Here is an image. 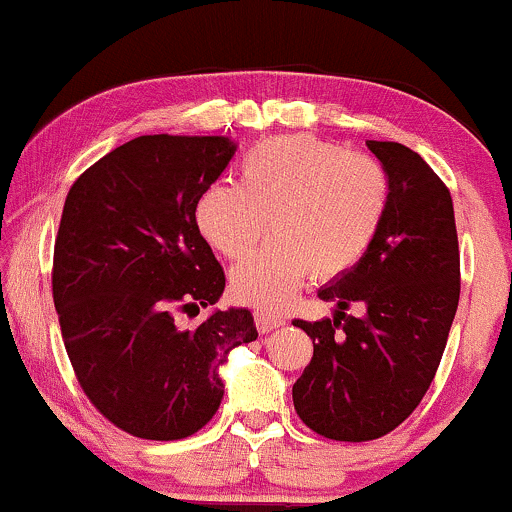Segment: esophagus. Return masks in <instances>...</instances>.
Returning <instances> with one entry per match:
<instances>
[{
    "instance_id": "obj_1",
    "label": "esophagus",
    "mask_w": 512,
    "mask_h": 512,
    "mask_svg": "<svg viewBox=\"0 0 512 512\" xmlns=\"http://www.w3.org/2000/svg\"><path fill=\"white\" fill-rule=\"evenodd\" d=\"M254 321H256L258 333H270V330L285 326V318L275 314V311H268V309H256L254 311Z\"/></svg>"
}]
</instances>
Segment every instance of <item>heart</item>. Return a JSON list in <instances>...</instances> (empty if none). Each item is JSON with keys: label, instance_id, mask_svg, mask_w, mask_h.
I'll return each mask as SVG.
<instances>
[{"label": "heart", "instance_id": "obj_1", "mask_svg": "<svg viewBox=\"0 0 512 512\" xmlns=\"http://www.w3.org/2000/svg\"><path fill=\"white\" fill-rule=\"evenodd\" d=\"M390 201L381 162L309 134L258 143L239 165V184L215 182L196 201V225L227 258L261 251L232 270V294L251 306H278L314 273L333 280L371 249Z\"/></svg>", "mask_w": 512, "mask_h": 512}]
</instances>
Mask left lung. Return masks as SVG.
<instances>
[{
	"label": "left lung",
	"mask_w": 512,
	"mask_h": 512,
	"mask_svg": "<svg viewBox=\"0 0 512 512\" xmlns=\"http://www.w3.org/2000/svg\"><path fill=\"white\" fill-rule=\"evenodd\" d=\"M390 179L378 237L345 275L318 290L333 318L294 321L314 357L292 386L294 410L333 441H374L405 422L434 381L460 299L453 198L402 143L366 141ZM352 303L367 311L347 317Z\"/></svg>",
	"instance_id": "obj_1"
}]
</instances>
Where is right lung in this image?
Listing matches in <instances>:
<instances>
[{"label":"right lung","instance_id":"obj_1","mask_svg":"<svg viewBox=\"0 0 512 512\" xmlns=\"http://www.w3.org/2000/svg\"><path fill=\"white\" fill-rule=\"evenodd\" d=\"M227 136H138L76 179L54 239L52 297L66 354L102 417L136 438L177 441L218 412L227 354L258 338L249 309L196 316L225 273L196 201L230 165Z\"/></svg>","mask_w":512,"mask_h":512}]
</instances>
